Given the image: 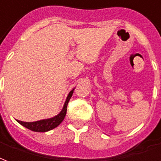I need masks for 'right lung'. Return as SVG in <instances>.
I'll return each mask as SVG.
<instances>
[{
  "mask_svg": "<svg viewBox=\"0 0 161 161\" xmlns=\"http://www.w3.org/2000/svg\"><path fill=\"white\" fill-rule=\"evenodd\" d=\"M73 90H72L71 92L69 93L62 110L55 117L47 119L39 120V121H36V122H23V121H20V120H17V121L21 125H23L24 127H25L27 129L31 130L32 131L46 132L50 130L54 129L65 119V114H66V110H67V105H68L69 101H70V99H71V96L73 94Z\"/></svg>",
  "mask_w": 161,
  "mask_h": 161,
  "instance_id": "1",
  "label": "right lung"
}]
</instances>
